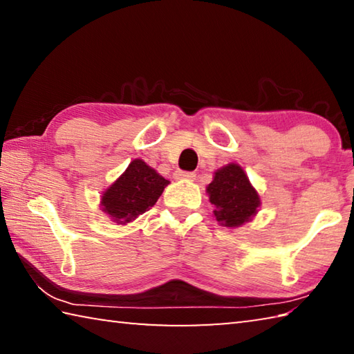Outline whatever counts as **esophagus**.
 <instances>
[{"label": "esophagus", "instance_id": "1", "mask_svg": "<svg viewBox=\"0 0 354 354\" xmlns=\"http://www.w3.org/2000/svg\"><path fill=\"white\" fill-rule=\"evenodd\" d=\"M175 178H176V179H194V178H195V173H194V171L178 170V171L175 173Z\"/></svg>", "mask_w": 354, "mask_h": 354}]
</instances>
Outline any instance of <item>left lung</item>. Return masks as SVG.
Instances as JSON below:
<instances>
[{
    "label": "left lung",
    "mask_w": 354,
    "mask_h": 354,
    "mask_svg": "<svg viewBox=\"0 0 354 354\" xmlns=\"http://www.w3.org/2000/svg\"><path fill=\"white\" fill-rule=\"evenodd\" d=\"M207 194L215 206V218L227 227L243 225L261 205L259 195L237 164H230L215 171L214 181L207 185Z\"/></svg>",
    "instance_id": "1"
}]
</instances>
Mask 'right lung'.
<instances>
[{"instance_id": "add662e5", "label": "right lung", "mask_w": 354, "mask_h": 354, "mask_svg": "<svg viewBox=\"0 0 354 354\" xmlns=\"http://www.w3.org/2000/svg\"><path fill=\"white\" fill-rule=\"evenodd\" d=\"M165 178L148 167L143 160L136 159L129 164L127 171L103 194L101 206L117 223H128L137 215L154 206L162 195Z\"/></svg>"}]
</instances>
